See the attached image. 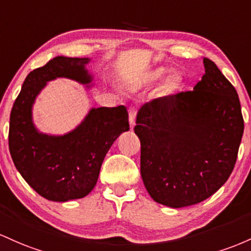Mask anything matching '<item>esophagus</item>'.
<instances>
[{"label":"esophagus","instance_id":"esophagus-1","mask_svg":"<svg viewBox=\"0 0 251 251\" xmlns=\"http://www.w3.org/2000/svg\"><path fill=\"white\" fill-rule=\"evenodd\" d=\"M135 118H136V109L130 108L129 109V123H130V128H134Z\"/></svg>","mask_w":251,"mask_h":251}]
</instances>
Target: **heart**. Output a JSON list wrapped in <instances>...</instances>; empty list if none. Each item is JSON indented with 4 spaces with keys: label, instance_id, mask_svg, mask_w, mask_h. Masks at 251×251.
<instances>
[{
    "label": "heart",
    "instance_id": "obj_1",
    "mask_svg": "<svg viewBox=\"0 0 251 251\" xmlns=\"http://www.w3.org/2000/svg\"><path fill=\"white\" fill-rule=\"evenodd\" d=\"M165 73H166V69H163V67H157V69L153 70V71H151L147 75H146L145 80L148 81V83L157 81L161 79L163 75H165ZM176 86V80L173 79V78L167 81V89L173 90Z\"/></svg>",
    "mask_w": 251,
    "mask_h": 251
}]
</instances>
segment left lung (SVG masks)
<instances>
[{"label": "left lung", "mask_w": 251, "mask_h": 251, "mask_svg": "<svg viewBox=\"0 0 251 251\" xmlns=\"http://www.w3.org/2000/svg\"><path fill=\"white\" fill-rule=\"evenodd\" d=\"M192 91L143 104L134 130L141 176L166 206L198 204L217 192L235 167L244 130L237 91L210 59Z\"/></svg>", "instance_id": "obj_1"}]
</instances>
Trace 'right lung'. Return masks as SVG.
<instances>
[{
    "label": "right lung",
    "mask_w": 251,
    "mask_h": 251,
    "mask_svg": "<svg viewBox=\"0 0 251 251\" xmlns=\"http://www.w3.org/2000/svg\"><path fill=\"white\" fill-rule=\"evenodd\" d=\"M89 58L55 57L33 70L14 102L9 151L16 170L36 193L53 201L79 199L94 190L100 166L115 140L129 130L125 105L91 109L75 130L53 136L39 133L32 120L36 96L55 78L91 83Z\"/></svg>",
    "instance_id": "1"
}]
</instances>
